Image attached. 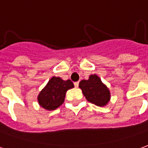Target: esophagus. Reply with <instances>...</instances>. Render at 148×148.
<instances>
[{"label":"esophagus","mask_w":148,"mask_h":148,"mask_svg":"<svg viewBox=\"0 0 148 148\" xmlns=\"http://www.w3.org/2000/svg\"><path fill=\"white\" fill-rule=\"evenodd\" d=\"M74 85H75V87L77 88L78 86H79V81H77V82H75L74 83Z\"/></svg>","instance_id":"obj_1"}]
</instances>
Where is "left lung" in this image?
Listing matches in <instances>:
<instances>
[{"mask_svg": "<svg viewBox=\"0 0 148 148\" xmlns=\"http://www.w3.org/2000/svg\"><path fill=\"white\" fill-rule=\"evenodd\" d=\"M88 101L100 107L106 106L110 100V91L97 75H90L88 80L79 84Z\"/></svg>", "mask_w": 148, "mask_h": 148, "instance_id": "obj_1", "label": "left lung"}]
</instances>
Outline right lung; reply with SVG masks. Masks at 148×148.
I'll list each match as a JSON object with an SVG mask.
<instances>
[{
    "instance_id": "1",
    "label": "right lung",
    "mask_w": 148,
    "mask_h": 148,
    "mask_svg": "<svg viewBox=\"0 0 148 148\" xmlns=\"http://www.w3.org/2000/svg\"><path fill=\"white\" fill-rule=\"evenodd\" d=\"M73 87L74 84L70 80L52 76L38 95V105L47 110H56L64 102L67 91Z\"/></svg>"
}]
</instances>
